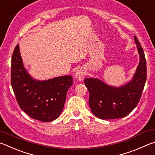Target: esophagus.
Masks as SVG:
<instances>
[{
  "mask_svg": "<svg viewBox=\"0 0 155 155\" xmlns=\"http://www.w3.org/2000/svg\"><path fill=\"white\" fill-rule=\"evenodd\" d=\"M75 77L78 80L82 81L85 77V71L82 68L78 69L75 73Z\"/></svg>",
  "mask_w": 155,
  "mask_h": 155,
  "instance_id": "34e87169",
  "label": "esophagus"
}]
</instances>
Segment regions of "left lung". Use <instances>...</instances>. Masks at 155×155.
<instances>
[{"label": "left lung", "instance_id": "obj_1", "mask_svg": "<svg viewBox=\"0 0 155 155\" xmlns=\"http://www.w3.org/2000/svg\"><path fill=\"white\" fill-rule=\"evenodd\" d=\"M140 62L132 80L119 87L109 86L97 78H86L91 112L102 120L121 118L131 113L139 103L146 80V62L136 36H134Z\"/></svg>", "mask_w": 155, "mask_h": 155}]
</instances>
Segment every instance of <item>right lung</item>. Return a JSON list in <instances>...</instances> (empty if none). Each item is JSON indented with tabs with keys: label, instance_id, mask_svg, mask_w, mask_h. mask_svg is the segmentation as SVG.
I'll use <instances>...</instances> for the list:
<instances>
[{
	"label": "right lung",
	"instance_id": "1",
	"mask_svg": "<svg viewBox=\"0 0 155 155\" xmlns=\"http://www.w3.org/2000/svg\"><path fill=\"white\" fill-rule=\"evenodd\" d=\"M11 82L19 106L24 112L35 120L51 122L63 110L73 78L64 75L44 81L33 79L24 67L18 44L12 55Z\"/></svg>",
	"mask_w": 155,
	"mask_h": 155
}]
</instances>
